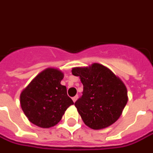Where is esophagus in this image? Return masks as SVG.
Instances as JSON below:
<instances>
[{"instance_id":"obj_1","label":"esophagus","mask_w":153,"mask_h":153,"mask_svg":"<svg viewBox=\"0 0 153 153\" xmlns=\"http://www.w3.org/2000/svg\"><path fill=\"white\" fill-rule=\"evenodd\" d=\"M77 99H78V96H77V95L72 97V100H73V102H76V100H77Z\"/></svg>"}]
</instances>
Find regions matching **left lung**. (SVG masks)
Listing matches in <instances>:
<instances>
[{"mask_svg":"<svg viewBox=\"0 0 153 153\" xmlns=\"http://www.w3.org/2000/svg\"><path fill=\"white\" fill-rule=\"evenodd\" d=\"M72 74L83 85L82 97L75 102L84 123L100 130L117 121L127 105V87L107 66L93 63L87 67H74Z\"/></svg>","mask_w":153,"mask_h":153,"instance_id":"1","label":"left lung"}]
</instances>
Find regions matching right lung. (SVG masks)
<instances>
[{
	"label": "right lung",
	"instance_id": "obj_1",
	"mask_svg": "<svg viewBox=\"0 0 153 153\" xmlns=\"http://www.w3.org/2000/svg\"><path fill=\"white\" fill-rule=\"evenodd\" d=\"M64 74L49 67L40 72L20 96L21 107L30 123L49 128L61 121L66 110L74 102L67 96L66 87L61 84Z\"/></svg>",
	"mask_w": 153,
	"mask_h": 153
}]
</instances>
